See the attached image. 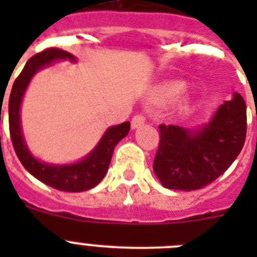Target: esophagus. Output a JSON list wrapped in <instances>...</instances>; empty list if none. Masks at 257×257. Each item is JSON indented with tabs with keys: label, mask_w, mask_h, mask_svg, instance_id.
I'll list each match as a JSON object with an SVG mask.
<instances>
[{
	"label": "esophagus",
	"mask_w": 257,
	"mask_h": 257,
	"mask_svg": "<svg viewBox=\"0 0 257 257\" xmlns=\"http://www.w3.org/2000/svg\"><path fill=\"white\" fill-rule=\"evenodd\" d=\"M144 122H145V118L143 114L134 115L133 121H131V128H134V130H135V128H139L140 126L144 124Z\"/></svg>",
	"instance_id": "esophagus-1"
}]
</instances>
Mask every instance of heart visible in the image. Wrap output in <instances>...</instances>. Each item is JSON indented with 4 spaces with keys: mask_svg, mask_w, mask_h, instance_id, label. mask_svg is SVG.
<instances>
[{
    "mask_svg": "<svg viewBox=\"0 0 257 257\" xmlns=\"http://www.w3.org/2000/svg\"><path fill=\"white\" fill-rule=\"evenodd\" d=\"M187 83L183 81H170L158 88V97L163 100H171L185 91Z\"/></svg>",
    "mask_w": 257,
    "mask_h": 257,
    "instance_id": "heart-1",
    "label": "heart"
}]
</instances>
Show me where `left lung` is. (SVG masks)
I'll return each mask as SVG.
<instances>
[{
  "label": "left lung",
  "instance_id": "obj_1",
  "mask_svg": "<svg viewBox=\"0 0 257 257\" xmlns=\"http://www.w3.org/2000/svg\"><path fill=\"white\" fill-rule=\"evenodd\" d=\"M246 131V104L238 92L231 100L224 101L211 121L199 128L160 124L154 174L167 189H201L234 162L243 148Z\"/></svg>",
  "mask_w": 257,
  "mask_h": 257
}]
</instances>
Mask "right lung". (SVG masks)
<instances>
[{
  "instance_id": "right-lung-1",
  "label": "right lung",
  "mask_w": 257,
  "mask_h": 257,
  "mask_svg": "<svg viewBox=\"0 0 257 257\" xmlns=\"http://www.w3.org/2000/svg\"><path fill=\"white\" fill-rule=\"evenodd\" d=\"M56 60H69L76 63V56L60 49H47L38 52L27 61L22 73L14 82L9 99V127L14 149L24 169L36 179L51 188L63 192H85L96 187L103 180L112 160L114 147L130 131V122H123L109 127L103 138L83 160L69 165L45 163L32 156L23 136L20 124V105L23 96L38 70L51 65Z\"/></svg>"
}]
</instances>
